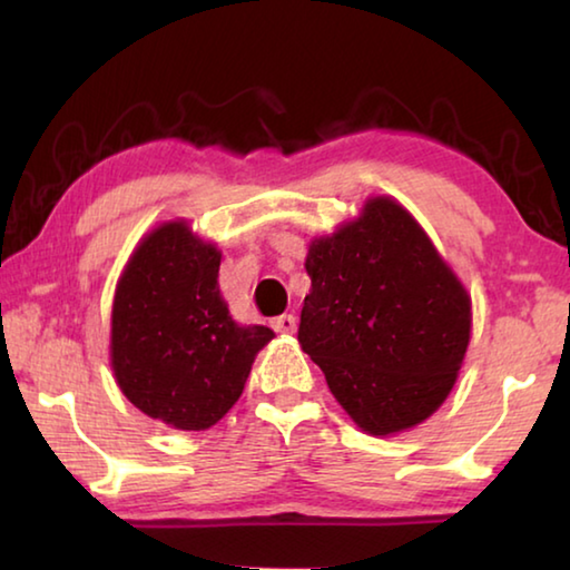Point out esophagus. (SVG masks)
<instances>
[{
	"label": "esophagus",
	"instance_id": "34e87169",
	"mask_svg": "<svg viewBox=\"0 0 570 570\" xmlns=\"http://www.w3.org/2000/svg\"><path fill=\"white\" fill-rule=\"evenodd\" d=\"M272 330L274 332H284V334H294L296 332V316L294 314H282L272 320Z\"/></svg>",
	"mask_w": 570,
	"mask_h": 570
}]
</instances>
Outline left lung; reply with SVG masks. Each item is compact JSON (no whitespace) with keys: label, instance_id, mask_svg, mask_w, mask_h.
Here are the masks:
<instances>
[{"label":"left lung","instance_id":"obj_1","mask_svg":"<svg viewBox=\"0 0 570 570\" xmlns=\"http://www.w3.org/2000/svg\"><path fill=\"white\" fill-rule=\"evenodd\" d=\"M298 342L370 435L428 420L470 342V298L407 210L372 198L308 246Z\"/></svg>","mask_w":570,"mask_h":570}]
</instances>
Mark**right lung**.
<instances>
[{
	"instance_id": "1",
	"label": "right lung",
	"mask_w": 570,
	"mask_h": 570,
	"mask_svg": "<svg viewBox=\"0 0 570 570\" xmlns=\"http://www.w3.org/2000/svg\"><path fill=\"white\" fill-rule=\"evenodd\" d=\"M218 250L186 224L142 238L112 304V370L125 397L178 430H208L244 392L268 326H238L218 288Z\"/></svg>"
}]
</instances>
